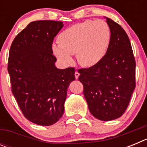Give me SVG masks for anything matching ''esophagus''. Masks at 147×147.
Instances as JSON below:
<instances>
[{
	"instance_id": "1",
	"label": "esophagus",
	"mask_w": 147,
	"mask_h": 147,
	"mask_svg": "<svg viewBox=\"0 0 147 147\" xmlns=\"http://www.w3.org/2000/svg\"><path fill=\"white\" fill-rule=\"evenodd\" d=\"M74 75H75V77H76V79L77 80L78 78H79V76H80V74H79V72H78V71H76L74 74Z\"/></svg>"
}]
</instances>
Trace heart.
<instances>
[{
	"mask_svg": "<svg viewBox=\"0 0 147 147\" xmlns=\"http://www.w3.org/2000/svg\"><path fill=\"white\" fill-rule=\"evenodd\" d=\"M59 44H53L52 52L64 64L73 61L76 54L79 64L92 67L105 56L110 41L107 23L101 20H86L66 28L59 34Z\"/></svg>",
	"mask_w": 147,
	"mask_h": 147,
	"instance_id": "obj_1",
	"label": "heart"
}]
</instances>
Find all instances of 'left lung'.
I'll return each instance as SVG.
<instances>
[{"instance_id":"8db88e82","label":"left lung","mask_w":147,"mask_h":147,"mask_svg":"<svg viewBox=\"0 0 147 147\" xmlns=\"http://www.w3.org/2000/svg\"><path fill=\"white\" fill-rule=\"evenodd\" d=\"M105 18L111 33L107 53L98 64L78 71L90 113L101 121H111L128 107L136 88V60L125 31Z\"/></svg>"}]
</instances>
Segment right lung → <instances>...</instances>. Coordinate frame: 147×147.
Instances as JSON below:
<instances>
[{
  "instance_id": "add662e5",
  "label": "right lung",
  "mask_w": 147,
  "mask_h": 147,
  "mask_svg": "<svg viewBox=\"0 0 147 147\" xmlns=\"http://www.w3.org/2000/svg\"><path fill=\"white\" fill-rule=\"evenodd\" d=\"M62 22L30 23L13 40L8 72L11 91L23 115L42 126L55 124L63 115L67 90L75 80V69H58L52 43Z\"/></svg>"
}]
</instances>
